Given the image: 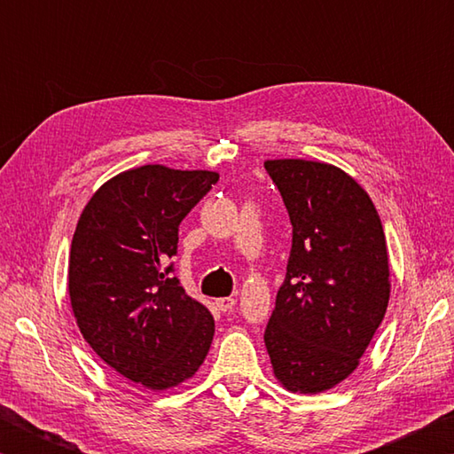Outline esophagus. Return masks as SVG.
<instances>
[{"label": "esophagus", "instance_id": "34e87169", "mask_svg": "<svg viewBox=\"0 0 454 454\" xmlns=\"http://www.w3.org/2000/svg\"><path fill=\"white\" fill-rule=\"evenodd\" d=\"M216 309L218 310H222V312H230L236 306V298H232V296H224V298H216Z\"/></svg>", "mask_w": 454, "mask_h": 454}]
</instances>
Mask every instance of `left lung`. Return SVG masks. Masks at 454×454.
Returning a JSON list of instances; mask_svg holds the SVG:
<instances>
[{
	"instance_id": "left-lung-1",
	"label": "left lung",
	"mask_w": 454,
	"mask_h": 454,
	"mask_svg": "<svg viewBox=\"0 0 454 454\" xmlns=\"http://www.w3.org/2000/svg\"><path fill=\"white\" fill-rule=\"evenodd\" d=\"M264 168L292 222L266 350L284 388L318 395L356 371L387 314V238L371 196L338 166L282 158Z\"/></svg>"
}]
</instances>
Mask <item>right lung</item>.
<instances>
[{
    "label": "right lung",
    "instance_id": "right-lung-1",
    "mask_svg": "<svg viewBox=\"0 0 454 454\" xmlns=\"http://www.w3.org/2000/svg\"><path fill=\"white\" fill-rule=\"evenodd\" d=\"M218 176L129 168L94 192L75 226L67 292L80 333L107 366L156 393L190 380L208 356L212 314L168 278L164 262Z\"/></svg>",
    "mask_w": 454,
    "mask_h": 454
}]
</instances>
